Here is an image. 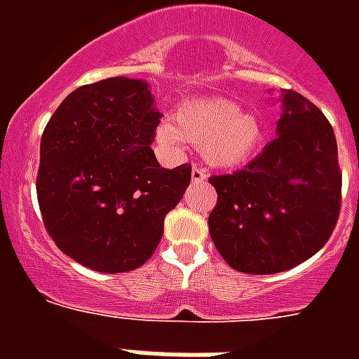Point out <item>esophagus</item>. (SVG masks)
<instances>
[{
	"label": "esophagus",
	"mask_w": 359,
	"mask_h": 359,
	"mask_svg": "<svg viewBox=\"0 0 359 359\" xmlns=\"http://www.w3.org/2000/svg\"><path fill=\"white\" fill-rule=\"evenodd\" d=\"M208 177V173L201 168H194L191 169V182H205Z\"/></svg>",
	"instance_id": "1"
}]
</instances>
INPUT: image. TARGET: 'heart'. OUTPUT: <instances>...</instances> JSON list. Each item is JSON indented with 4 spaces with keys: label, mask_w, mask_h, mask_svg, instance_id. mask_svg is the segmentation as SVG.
<instances>
[{
    "label": "heart",
    "mask_w": 359,
    "mask_h": 359,
    "mask_svg": "<svg viewBox=\"0 0 359 359\" xmlns=\"http://www.w3.org/2000/svg\"><path fill=\"white\" fill-rule=\"evenodd\" d=\"M158 141L169 151H177L188 141L199 145L208 165L235 169L257 154L262 126L257 117L244 114L238 104L231 100H191L179 106L173 123L165 121L160 124Z\"/></svg>",
    "instance_id": "1"
}]
</instances>
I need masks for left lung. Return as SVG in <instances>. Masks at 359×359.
<instances>
[{
    "mask_svg": "<svg viewBox=\"0 0 359 359\" xmlns=\"http://www.w3.org/2000/svg\"><path fill=\"white\" fill-rule=\"evenodd\" d=\"M276 134L244 169L210 179L218 203L208 231L225 262L244 273L298 266L339 218L337 141L323 111L300 93L281 91Z\"/></svg>",
    "mask_w": 359,
    "mask_h": 359,
    "instance_id": "left-lung-1",
    "label": "left lung"
}]
</instances>
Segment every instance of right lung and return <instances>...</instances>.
I'll list each match as a JSON object with an SVG mask.
<instances>
[{
    "mask_svg": "<svg viewBox=\"0 0 359 359\" xmlns=\"http://www.w3.org/2000/svg\"><path fill=\"white\" fill-rule=\"evenodd\" d=\"M162 114L149 81L78 87L48 121L36 197L55 245L83 266L130 272L149 261L191 168H160L151 143Z\"/></svg>",
    "mask_w": 359,
    "mask_h": 359,
    "instance_id": "right-lung-1",
    "label": "right lung"
}]
</instances>
